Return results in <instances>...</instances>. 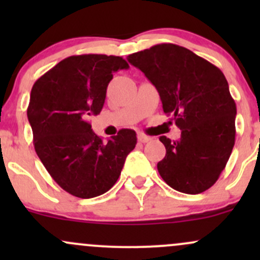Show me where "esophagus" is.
<instances>
[{
    "label": "esophagus",
    "instance_id": "34e87169",
    "mask_svg": "<svg viewBox=\"0 0 260 260\" xmlns=\"http://www.w3.org/2000/svg\"><path fill=\"white\" fill-rule=\"evenodd\" d=\"M150 140H151L150 137L145 136V134H143V133L138 134V142L139 143H148V142H150Z\"/></svg>",
    "mask_w": 260,
    "mask_h": 260
}]
</instances>
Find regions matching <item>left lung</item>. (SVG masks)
Here are the masks:
<instances>
[{"label":"left lung","mask_w":260,"mask_h":260,"mask_svg":"<svg viewBox=\"0 0 260 260\" xmlns=\"http://www.w3.org/2000/svg\"><path fill=\"white\" fill-rule=\"evenodd\" d=\"M160 95L162 110L181 129L160 137L166 155L157 171L170 187L198 194L213 186L235 145L236 104L216 66L186 47L159 44L128 56Z\"/></svg>","instance_id":"left-lung-1"}]
</instances>
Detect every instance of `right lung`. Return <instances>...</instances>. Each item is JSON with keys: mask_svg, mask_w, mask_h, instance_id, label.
Wrapping results in <instances>:
<instances>
[{"mask_svg": "<svg viewBox=\"0 0 260 260\" xmlns=\"http://www.w3.org/2000/svg\"><path fill=\"white\" fill-rule=\"evenodd\" d=\"M128 67L118 56H71L32 85L26 113L35 151L56 183L74 197L107 192L136 147L134 131L121 129L103 142L89 123L103 110L113 73Z\"/></svg>", "mask_w": 260, "mask_h": 260, "instance_id": "obj_1", "label": "right lung"}]
</instances>
